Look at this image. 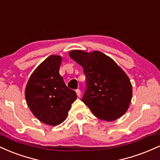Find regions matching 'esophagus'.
Wrapping results in <instances>:
<instances>
[{"label":"esophagus","mask_w":160,"mask_h":160,"mask_svg":"<svg viewBox=\"0 0 160 160\" xmlns=\"http://www.w3.org/2000/svg\"><path fill=\"white\" fill-rule=\"evenodd\" d=\"M76 92H77V95H78V96L80 97V95H81V91H80V89H77Z\"/></svg>","instance_id":"esophagus-1"}]
</instances>
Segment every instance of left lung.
<instances>
[{"mask_svg":"<svg viewBox=\"0 0 160 160\" xmlns=\"http://www.w3.org/2000/svg\"><path fill=\"white\" fill-rule=\"evenodd\" d=\"M69 56L83 68L87 89L82 102L95 117L114 121L127 111L132 86L125 71L100 51L71 50Z\"/></svg>","mask_w":160,"mask_h":160,"instance_id":"1","label":"left lung"}]
</instances>
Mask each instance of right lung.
I'll list each match as a JSON object with an SVG mask.
<instances>
[{"label":"right lung","mask_w":160,"mask_h":160,"mask_svg":"<svg viewBox=\"0 0 160 160\" xmlns=\"http://www.w3.org/2000/svg\"><path fill=\"white\" fill-rule=\"evenodd\" d=\"M62 58L52 55L32 73L25 87V99L29 109L40 122L58 126L67 118L76 92L67 87L59 74Z\"/></svg>","instance_id":"1"}]
</instances>
